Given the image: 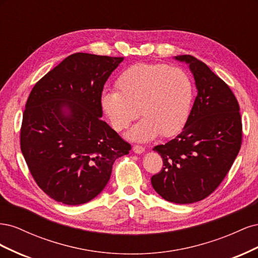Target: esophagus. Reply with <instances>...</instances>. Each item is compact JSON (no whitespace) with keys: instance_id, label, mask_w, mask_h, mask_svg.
I'll return each mask as SVG.
<instances>
[{"instance_id":"obj_1","label":"esophagus","mask_w":258,"mask_h":258,"mask_svg":"<svg viewBox=\"0 0 258 258\" xmlns=\"http://www.w3.org/2000/svg\"><path fill=\"white\" fill-rule=\"evenodd\" d=\"M132 151H134L136 154H142L145 151V148L141 145H135L132 147Z\"/></svg>"}]
</instances>
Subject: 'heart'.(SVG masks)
<instances>
[{
    "instance_id": "b5f03b06",
    "label": "heart",
    "mask_w": 258,
    "mask_h": 258,
    "mask_svg": "<svg viewBox=\"0 0 258 258\" xmlns=\"http://www.w3.org/2000/svg\"><path fill=\"white\" fill-rule=\"evenodd\" d=\"M116 91H104L100 105L116 131L127 129L140 115L143 119L128 137L140 142L158 135H177L188 119L194 85L185 70L166 64L137 63L127 68L115 82Z\"/></svg>"
}]
</instances>
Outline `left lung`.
Here are the masks:
<instances>
[{"mask_svg": "<svg viewBox=\"0 0 258 258\" xmlns=\"http://www.w3.org/2000/svg\"><path fill=\"white\" fill-rule=\"evenodd\" d=\"M175 59L189 64L198 95L181 134L154 147L163 168L151 182L165 200L187 205L210 196L227 175L241 147L242 121L227 84L190 54Z\"/></svg>", "mask_w": 258, "mask_h": 258, "instance_id": "1", "label": "left lung"}]
</instances>
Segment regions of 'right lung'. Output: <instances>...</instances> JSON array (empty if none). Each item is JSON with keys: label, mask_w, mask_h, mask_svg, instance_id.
<instances>
[{"label": "right lung", "mask_w": 258, "mask_h": 258, "mask_svg": "<svg viewBox=\"0 0 258 258\" xmlns=\"http://www.w3.org/2000/svg\"><path fill=\"white\" fill-rule=\"evenodd\" d=\"M123 57L76 52L38 81L28 98L20 147L38 187L69 206L103 190L131 145L103 121L100 98Z\"/></svg>", "instance_id": "obj_1"}]
</instances>
